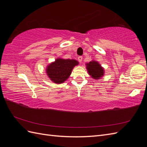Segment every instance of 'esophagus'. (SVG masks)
<instances>
[{"label": "esophagus", "instance_id": "1", "mask_svg": "<svg viewBox=\"0 0 147 147\" xmlns=\"http://www.w3.org/2000/svg\"><path fill=\"white\" fill-rule=\"evenodd\" d=\"M82 59H83V57H82V56H79V57H78V60L79 62H80V63L82 62Z\"/></svg>", "mask_w": 147, "mask_h": 147}]
</instances>
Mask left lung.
Masks as SVG:
<instances>
[{"label": "left lung", "mask_w": 147, "mask_h": 147, "mask_svg": "<svg viewBox=\"0 0 147 147\" xmlns=\"http://www.w3.org/2000/svg\"><path fill=\"white\" fill-rule=\"evenodd\" d=\"M88 72L91 77L96 80L99 79L104 74V70L98 62L92 61L86 64Z\"/></svg>", "instance_id": "8db88e82"}]
</instances>
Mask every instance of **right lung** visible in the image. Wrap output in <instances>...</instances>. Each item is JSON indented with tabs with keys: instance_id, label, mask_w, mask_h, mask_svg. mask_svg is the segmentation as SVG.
Segmentation results:
<instances>
[{
	"instance_id": "right-lung-1",
	"label": "right lung",
	"mask_w": 147,
	"mask_h": 147,
	"mask_svg": "<svg viewBox=\"0 0 147 147\" xmlns=\"http://www.w3.org/2000/svg\"><path fill=\"white\" fill-rule=\"evenodd\" d=\"M78 64V62L74 59H57L48 65L47 74L53 82L63 83L68 79L73 68Z\"/></svg>"
}]
</instances>
